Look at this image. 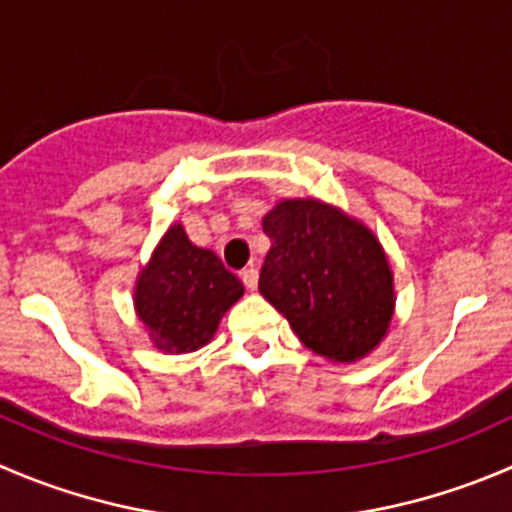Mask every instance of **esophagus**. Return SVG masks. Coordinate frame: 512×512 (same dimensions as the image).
<instances>
[{
	"mask_svg": "<svg viewBox=\"0 0 512 512\" xmlns=\"http://www.w3.org/2000/svg\"><path fill=\"white\" fill-rule=\"evenodd\" d=\"M257 280H260V272H257L255 267H247V270L242 272V282H245L247 290H257Z\"/></svg>",
	"mask_w": 512,
	"mask_h": 512,
	"instance_id": "1",
	"label": "esophagus"
}]
</instances>
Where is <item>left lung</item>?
Instances as JSON below:
<instances>
[{
    "instance_id": "obj_1",
    "label": "left lung",
    "mask_w": 512,
    "mask_h": 512,
    "mask_svg": "<svg viewBox=\"0 0 512 512\" xmlns=\"http://www.w3.org/2000/svg\"><path fill=\"white\" fill-rule=\"evenodd\" d=\"M262 230L272 247L260 292L305 347L332 362H355L388 335L393 270L362 222L320 200H280Z\"/></svg>"
}]
</instances>
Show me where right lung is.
<instances>
[{
    "label": "right lung",
    "mask_w": 512,
    "mask_h": 512,
    "mask_svg": "<svg viewBox=\"0 0 512 512\" xmlns=\"http://www.w3.org/2000/svg\"><path fill=\"white\" fill-rule=\"evenodd\" d=\"M242 292L215 252L192 245L185 227L172 225L137 275L135 310L157 350L192 352L212 340Z\"/></svg>",
    "instance_id": "add662e5"
}]
</instances>
